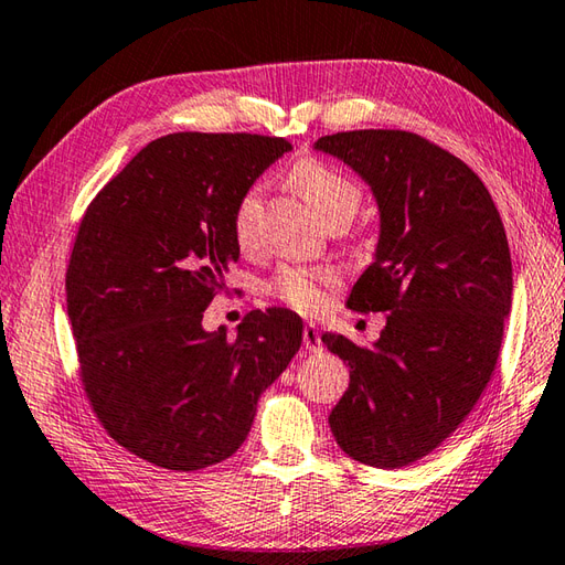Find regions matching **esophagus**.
Segmentation results:
<instances>
[{
	"label": "esophagus",
	"mask_w": 565,
	"mask_h": 565,
	"mask_svg": "<svg viewBox=\"0 0 565 565\" xmlns=\"http://www.w3.org/2000/svg\"><path fill=\"white\" fill-rule=\"evenodd\" d=\"M303 345H306L308 352H320V350H323V340H320V333H318V328L313 323H308L303 328Z\"/></svg>",
	"instance_id": "1"
}]
</instances>
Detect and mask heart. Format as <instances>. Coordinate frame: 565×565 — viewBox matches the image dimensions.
Returning a JSON list of instances; mask_svg holds the SVG:
<instances>
[{"label":"heart","instance_id":"1","mask_svg":"<svg viewBox=\"0 0 565 565\" xmlns=\"http://www.w3.org/2000/svg\"><path fill=\"white\" fill-rule=\"evenodd\" d=\"M289 183L296 188V193L311 205L313 213L320 217L323 225H348L362 203L360 185L340 173L333 166H328L318 159L298 161L291 173ZM259 223H262V193L259 188H247L237 198L232 207L230 225L232 235L239 249H254L259 242ZM335 281V276L326 269H306V267H286L279 271L274 281L276 296L294 306L296 311L311 313L323 308L326 289Z\"/></svg>","mask_w":565,"mask_h":565}]
</instances>
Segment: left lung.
I'll use <instances>...</instances> for the list:
<instances>
[{
  "mask_svg": "<svg viewBox=\"0 0 565 565\" xmlns=\"http://www.w3.org/2000/svg\"><path fill=\"white\" fill-rule=\"evenodd\" d=\"M316 151L348 163L377 201L374 262L348 306L390 313L372 348L323 335L350 367L328 424L350 458L404 468L466 422L492 377L512 308L504 225L478 173L412 131H338Z\"/></svg>",
  "mask_w": 565,
  "mask_h": 565,
  "instance_id": "left-lung-1",
  "label": "left lung"
}]
</instances>
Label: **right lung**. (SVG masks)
Listing matches in <instances>:
<instances>
[{"mask_svg":"<svg viewBox=\"0 0 565 565\" xmlns=\"http://www.w3.org/2000/svg\"><path fill=\"white\" fill-rule=\"evenodd\" d=\"M286 151L281 137L166 135L77 227L65 296L85 394L107 434L153 466L191 472L230 458L301 348L303 320L286 308L247 313L235 340L203 328L239 259L232 207Z\"/></svg>","mask_w":565,"mask_h":565,"instance_id":"add662e5","label":"right lung"}]
</instances>
